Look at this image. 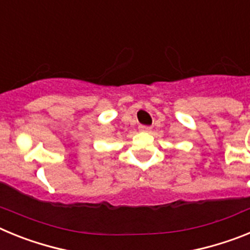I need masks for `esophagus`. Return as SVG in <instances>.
I'll list each match as a JSON object with an SVG mask.
<instances>
[{"mask_svg": "<svg viewBox=\"0 0 250 250\" xmlns=\"http://www.w3.org/2000/svg\"><path fill=\"white\" fill-rule=\"evenodd\" d=\"M139 129H140L141 131H144V132L151 131V126H147V125H140V126H139Z\"/></svg>", "mask_w": 250, "mask_h": 250, "instance_id": "obj_1", "label": "esophagus"}]
</instances>
